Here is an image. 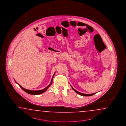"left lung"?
I'll use <instances>...</instances> for the list:
<instances>
[{"label": "left lung", "instance_id": "1", "mask_svg": "<svg viewBox=\"0 0 126 126\" xmlns=\"http://www.w3.org/2000/svg\"><path fill=\"white\" fill-rule=\"evenodd\" d=\"M72 87V89L75 91L78 94H79V95H81V96H91L92 95H94V94H96V93H94V94H83V93H80V92H79L77 91L76 89H75L72 87Z\"/></svg>", "mask_w": 126, "mask_h": 126}]
</instances>
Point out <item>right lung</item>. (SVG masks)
I'll use <instances>...</instances> for the list:
<instances>
[{
    "label": "right lung",
    "instance_id": "1",
    "mask_svg": "<svg viewBox=\"0 0 126 126\" xmlns=\"http://www.w3.org/2000/svg\"><path fill=\"white\" fill-rule=\"evenodd\" d=\"M54 74H55V73H54V74L53 76L52 79H51V82H50V84H49V85L46 88H45V89H43L42 90H36H36H28V89H24V88H23L19 84H18L16 82H16V84H18L19 85V86H20L21 89H22L26 93H27L28 94H32V95H39V94H41L44 93L47 90V89H48L49 87L51 85V84H52V81H53V77H54Z\"/></svg>",
    "mask_w": 126,
    "mask_h": 126
}]
</instances>
